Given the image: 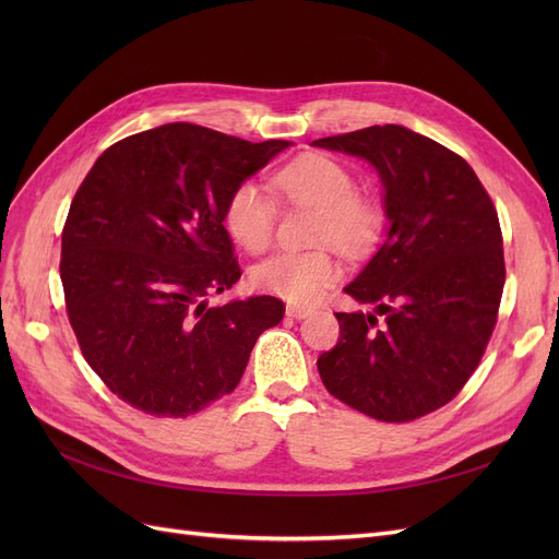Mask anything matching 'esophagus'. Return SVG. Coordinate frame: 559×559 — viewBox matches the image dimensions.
<instances>
[{"instance_id":"34e87169","label":"esophagus","mask_w":559,"mask_h":559,"mask_svg":"<svg viewBox=\"0 0 559 559\" xmlns=\"http://www.w3.org/2000/svg\"><path fill=\"white\" fill-rule=\"evenodd\" d=\"M312 312H314L312 308H302V306H289V308H286V314L294 317V319H306V317H310Z\"/></svg>"}]
</instances>
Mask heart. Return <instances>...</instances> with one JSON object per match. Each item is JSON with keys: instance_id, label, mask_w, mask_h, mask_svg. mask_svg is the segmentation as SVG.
Wrapping results in <instances>:
<instances>
[{"instance_id": "b5f03b06", "label": "heart", "mask_w": 559, "mask_h": 559, "mask_svg": "<svg viewBox=\"0 0 559 559\" xmlns=\"http://www.w3.org/2000/svg\"><path fill=\"white\" fill-rule=\"evenodd\" d=\"M270 189L284 202L319 210V242H333L347 253H361L376 245L382 228L380 210L373 200L357 193V179L341 160L321 154L300 156L273 173ZM222 222L233 242L247 251H261L273 242L277 202L261 186L242 181L226 195ZM341 275V263L326 249L280 251L253 265L249 282L257 292L310 306Z\"/></svg>"}]
</instances>
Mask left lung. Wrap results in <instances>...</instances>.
<instances>
[{
	"instance_id": "8db88e82",
	"label": "left lung",
	"mask_w": 559,
	"mask_h": 559,
	"mask_svg": "<svg viewBox=\"0 0 559 559\" xmlns=\"http://www.w3.org/2000/svg\"><path fill=\"white\" fill-rule=\"evenodd\" d=\"M314 146L376 165L386 240L345 294L376 314L335 312L337 345L317 368L329 392L380 421L443 408L478 368L506 282L495 202L471 165L403 126H370Z\"/></svg>"
}]
</instances>
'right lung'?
I'll return each instance as SVG.
<instances>
[{
    "mask_svg": "<svg viewBox=\"0 0 559 559\" xmlns=\"http://www.w3.org/2000/svg\"><path fill=\"white\" fill-rule=\"evenodd\" d=\"M289 142L251 144L193 123L130 134L95 160L62 228L64 308L109 392L154 417H189L240 384L284 302L210 308L240 280L222 222L233 186Z\"/></svg>",
    "mask_w": 559,
    "mask_h": 559,
    "instance_id": "add662e5",
    "label": "right lung"
}]
</instances>
